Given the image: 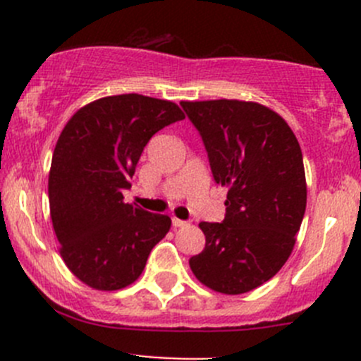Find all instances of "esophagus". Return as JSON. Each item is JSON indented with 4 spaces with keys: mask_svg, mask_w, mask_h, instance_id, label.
<instances>
[{
    "mask_svg": "<svg viewBox=\"0 0 361 361\" xmlns=\"http://www.w3.org/2000/svg\"><path fill=\"white\" fill-rule=\"evenodd\" d=\"M187 225H188V221L180 220V218H173V227L174 228H183V227H187Z\"/></svg>",
    "mask_w": 361,
    "mask_h": 361,
    "instance_id": "esophagus-1",
    "label": "esophagus"
}]
</instances>
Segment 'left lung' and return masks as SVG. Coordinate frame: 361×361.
<instances>
[{"label":"left lung","instance_id":"1","mask_svg":"<svg viewBox=\"0 0 361 361\" xmlns=\"http://www.w3.org/2000/svg\"><path fill=\"white\" fill-rule=\"evenodd\" d=\"M181 108L201 134L214 181L228 188L224 221L199 224L206 246L188 264L214 292H251L295 246L307 201L300 145L278 113L258 103L183 101Z\"/></svg>","mask_w":361,"mask_h":361}]
</instances>
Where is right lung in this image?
Segmentation results:
<instances>
[{
  "mask_svg": "<svg viewBox=\"0 0 361 361\" xmlns=\"http://www.w3.org/2000/svg\"><path fill=\"white\" fill-rule=\"evenodd\" d=\"M185 115L171 101L141 94L97 99L69 118L49 174V202L61 257L90 288L136 281L171 218L123 202L150 137Z\"/></svg>",
  "mask_w": 361,
  "mask_h": 361,
  "instance_id": "right-lung-1",
  "label": "right lung"
}]
</instances>
